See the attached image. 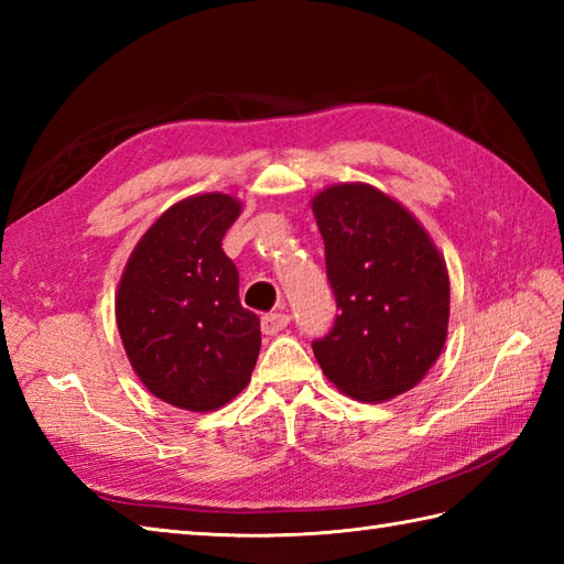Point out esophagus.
<instances>
[{"label":"esophagus","mask_w":564,"mask_h":564,"mask_svg":"<svg viewBox=\"0 0 564 564\" xmlns=\"http://www.w3.org/2000/svg\"><path fill=\"white\" fill-rule=\"evenodd\" d=\"M289 322H291V317L285 313H269V315L261 317V332L263 334H279V332L289 327Z\"/></svg>","instance_id":"obj_1"}]
</instances>
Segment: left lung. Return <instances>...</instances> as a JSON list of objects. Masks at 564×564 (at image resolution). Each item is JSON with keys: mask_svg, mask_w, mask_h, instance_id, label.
Segmentation results:
<instances>
[{"mask_svg": "<svg viewBox=\"0 0 564 564\" xmlns=\"http://www.w3.org/2000/svg\"><path fill=\"white\" fill-rule=\"evenodd\" d=\"M339 315L313 341L334 386L361 402L412 390L448 334L451 283L414 215L368 184H334L313 198Z\"/></svg>", "mask_w": 564, "mask_h": 564, "instance_id": "obj_1", "label": "left lung"}]
</instances>
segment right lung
Returning a JSON list of instances; mask_svg holds the SVG:
<instances>
[{"instance_id": "add662e5", "label": "right lung", "mask_w": 564, "mask_h": 564, "mask_svg": "<svg viewBox=\"0 0 564 564\" xmlns=\"http://www.w3.org/2000/svg\"><path fill=\"white\" fill-rule=\"evenodd\" d=\"M242 203L200 194L174 203L130 254L116 322L154 398L213 412L247 388L261 349L259 317L239 305V273L223 237Z\"/></svg>"}]
</instances>
